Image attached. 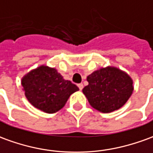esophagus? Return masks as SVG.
<instances>
[{
  "instance_id": "1",
  "label": "esophagus",
  "mask_w": 153,
  "mask_h": 153,
  "mask_svg": "<svg viewBox=\"0 0 153 153\" xmlns=\"http://www.w3.org/2000/svg\"><path fill=\"white\" fill-rule=\"evenodd\" d=\"M78 87H79V88L80 90H82V89H83V88H84V84H78Z\"/></svg>"
}]
</instances>
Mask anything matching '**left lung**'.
<instances>
[{
	"mask_svg": "<svg viewBox=\"0 0 153 153\" xmlns=\"http://www.w3.org/2000/svg\"><path fill=\"white\" fill-rule=\"evenodd\" d=\"M83 88L89 104L101 113H111L124 105L133 92V81L128 74L114 66L94 71Z\"/></svg>",
	"mask_w": 153,
	"mask_h": 153,
	"instance_id": "left-lung-1",
	"label": "left lung"
}]
</instances>
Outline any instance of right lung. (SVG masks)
<instances>
[{"label": "right lung", "instance_id": "obj_1", "mask_svg": "<svg viewBox=\"0 0 153 153\" xmlns=\"http://www.w3.org/2000/svg\"><path fill=\"white\" fill-rule=\"evenodd\" d=\"M21 84L29 102L47 114L61 109L69 96L79 90L75 84L65 79L57 69L47 65H40L25 74Z\"/></svg>", "mask_w": 153, "mask_h": 153}]
</instances>
